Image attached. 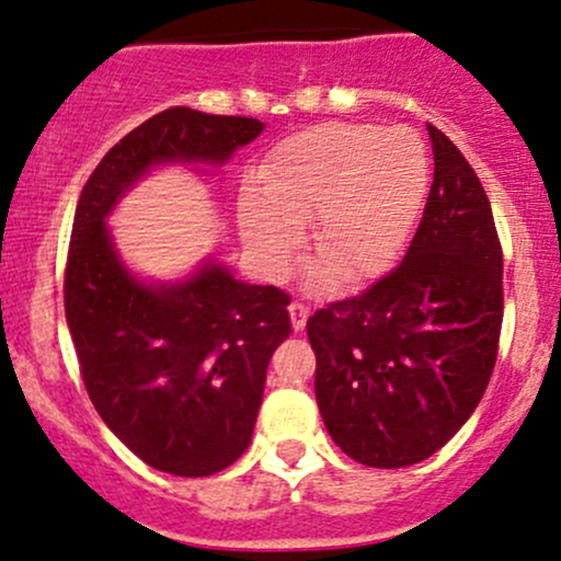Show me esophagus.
Wrapping results in <instances>:
<instances>
[{"label": "esophagus", "mask_w": 561, "mask_h": 561, "mask_svg": "<svg viewBox=\"0 0 561 561\" xmlns=\"http://www.w3.org/2000/svg\"><path fill=\"white\" fill-rule=\"evenodd\" d=\"M288 316H291L294 331H302L305 323H307V318H310V310H307L302 302H291V305H288Z\"/></svg>", "instance_id": "esophagus-1"}]
</instances>
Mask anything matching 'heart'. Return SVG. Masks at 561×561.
Instances as JSON below:
<instances>
[{"label": "heart", "instance_id": "1", "mask_svg": "<svg viewBox=\"0 0 561 561\" xmlns=\"http://www.w3.org/2000/svg\"><path fill=\"white\" fill-rule=\"evenodd\" d=\"M238 201L245 249L267 275H283L312 225V262L336 288L388 273L423 216L431 160L414 130L312 125L283 138Z\"/></svg>", "mask_w": 561, "mask_h": 561}]
</instances>
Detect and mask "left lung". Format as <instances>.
Segmentation results:
<instances>
[{"instance_id": "obj_1", "label": "left lung", "mask_w": 561, "mask_h": 561, "mask_svg": "<svg viewBox=\"0 0 561 561\" xmlns=\"http://www.w3.org/2000/svg\"><path fill=\"white\" fill-rule=\"evenodd\" d=\"M433 184L393 273L307 321L316 401L334 444L369 468L423 462L468 423L497 358L503 251L460 149L427 125Z\"/></svg>"}]
</instances>
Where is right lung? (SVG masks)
Segmentation results:
<instances>
[{"instance_id": "right-lung-1", "label": "right lung", "mask_w": 561, "mask_h": 561, "mask_svg": "<svg viewBox=\"0 0 561 561\" xmlns=\"http://www.w3.org/2000/svg\"><path fill=\"white\" fill-rule=\"evenodd\" d=\"M262 130L254 117L173 106L119 138L77 203L64 305L82 379L106 427L162 473H219L249 449L291 299L216 259L182 280L138 278L106 219L154 168L225 165Z\"/></svg>"}]
</instances>
